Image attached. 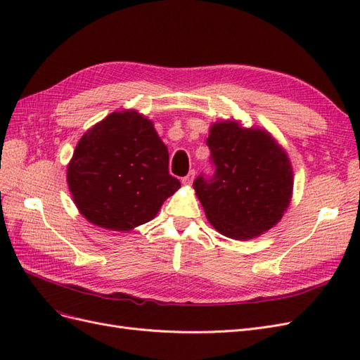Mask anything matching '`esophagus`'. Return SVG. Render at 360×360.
Here are the masks:
<instances>
[{
	"label": "esophagus",
	"instance_id": "esophagus-1",
	"mask_svg": "<svg viewBox=\"0 0 360 360\" xmlns=\"http://www.w3.org/2000/svg\"><path fill=\"white\" fill-rule=\"evenodd\" d=\"M193 179H195V171L191 169V171L188 172V176H184V177L181 179V183H183V184H191V183L193 181Z\"/></svg>",
	"mask_w": 360,
	"mask_h": 360
}]
</instances>
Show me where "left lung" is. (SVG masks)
I'll use <instances>...</instances> for the list:
<instances>
[{
	"label": "left lung",
	"mask_w": 360,
	"mask_h": 360,
	"mask_svg": "<svg viewBox=\"0 0 360 360\" xmlns=\"http://www.w3.org/2000/svg\"><path fill=\"white\" fill-rule=\"evenodd\" d=\"M212 176L193 189L207 219L221 234L246 240L270 230L287 210L292 191L288 156L264 130L222 122L207 138Z\"/></svg>",
	"instance_id": "8db88e82"
}]
</instances>
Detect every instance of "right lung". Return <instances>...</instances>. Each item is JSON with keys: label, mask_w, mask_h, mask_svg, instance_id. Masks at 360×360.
<instances>
[{"label": "right lung", "mask_w": 360, "mask_h": 360, "mask_svg": "<svg viewBox=\"0 0 360 360\" xmlns=\"http://www.w3.org/2000/svg\"><path fill=\"white\" fill-rule=\"evenodd\" d=\"M168 162V148L150 120L135 111L112 112L76 146L68 167L69 189L86 221L129 231L153 219L180 188Z\"/></svg>", "instance_id": "add662e5"}]
</instances>
